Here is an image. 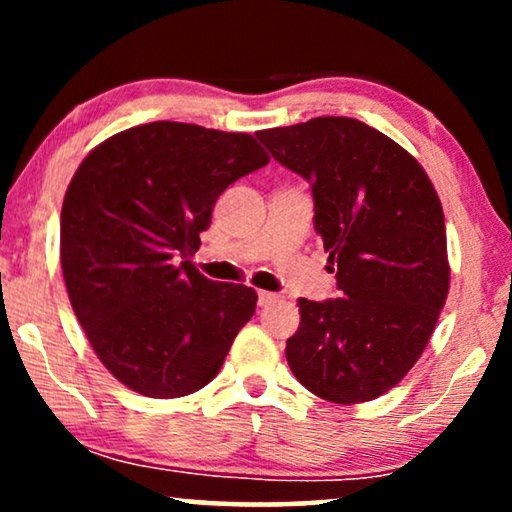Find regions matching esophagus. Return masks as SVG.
<instances>
[{
    "label": "esophagus",
    "instance_id": "esophagus-1",
    "mask_svg": "<svg viewBox=\"0 0 512 512\" xmlns=\"http://www.w3.org/2000/svg\"><path fill=\"white\" fill-rule=\"evenodd\" d=\"M277 296L275 293H270V291H258V305H268V303H272V300H275Z\"/></svg>",
    "mask_w": 512,
    "mask_h": 512
}]
</instances>
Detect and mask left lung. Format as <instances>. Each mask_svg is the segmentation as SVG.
Masks as SVG:
<instances>
[{
    "label": "left lung",
    "mask_w": 512,
    "mask_h": 512,
    "mask_svg": "<svg viewBox=\"0 0 512 512\" xmlns=\"http://www.w3.org/2000/svg\"><path fill=\"white\" fill-rule=\"evenodd\" d=\"M272 158L310 181L314 228L340 298L298 300L286 340L296 380L324 401H373L408 375L450 289L445 216L424 167L347 116L256 132Z\"/></svg>",
    "instance_id": "8db88e82"
}]
</instances>
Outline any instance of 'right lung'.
<instances>
[{
	"label": "right lung",
	"instance_id": "right-lung-1",
	"mask_svg": "<svg viewBox=\"0 0 512 512\" xmlns=\"http://www.w3.org/2000/svg\"><path fill=\"white\" fill-rule=\"evenodd\" d=\"M270 158L251 135L156 121L95 146L69 181L60 263L97 359L149 398L188 396L219 373L256 291L193 265L219 195Z\"/></svg>",
	"mask_w": 512,
	"mask_h": 512
}]
</instances>
